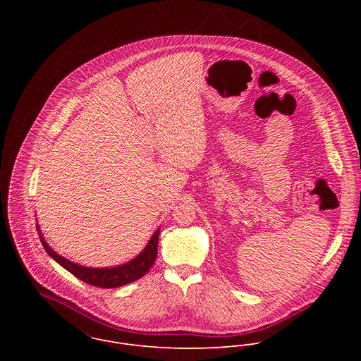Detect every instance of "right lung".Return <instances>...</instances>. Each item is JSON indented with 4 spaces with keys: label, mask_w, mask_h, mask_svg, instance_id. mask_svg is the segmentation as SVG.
I'll return each mask as SVG.
<instances>
[{
    "label": "right lung",
    "mask_w": 361,
    "mask_h": 361,
    "mask_svg": "<svg viewBox=\"0 0 361 361\" xmlns=\"http://www.w3.org/2000/svg\"><path fill=\"white\" fill-rule=\"evenodd\" d=\"M37 231H39L40 242H42L44 250L59 265H62L65 269H68L71 274H73L80 281H83L89 285L97 286V288L111 289V288H119V286H123L126 283L135 282V281L140 279L142 276H145L149 272V269L153 267L155 258H157V245H158V238H159V228L155 231L154 235L149 240L147 246L145 247V250L137 257L133 258L132 261H129L126 264L112 267V268L83 267V265L72 262L66 258L61 257L47 245L44 238L42 236L39 225H37Z\"/></svg>",
    "instance_id": "1"
}]
</instances>
